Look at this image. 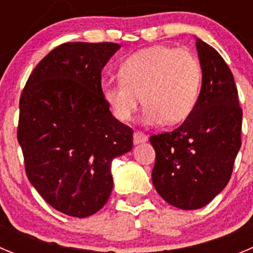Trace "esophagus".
Instances as JSON below:
<instances>
[{
    "mask_svg": "<svg viewBox=\"0 0 253 253\" xmlns=\"http://www.w3.org/2000/svg\"><path fill=\"white\" fill-rule=\"evenodd\" d=\"M148 140V137H147L146 134L142 133V131H134L133 135V142L134 144H139V143H144Z\"/></svg>",
    "mask_w": 253,
    "mask_h": 253,
    "instance_id": "1",
    "label": "esophagus"
}]
</instances>
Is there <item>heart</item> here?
Instances as JSON below:
<instances>
[{"mask_svg": "<svg viewBox=\"0 0 253 253\" xmlns=\"http://www.w3.org/2000/svg\"><path fill=\"white\" fill-rule=\"evenodd\" d=\"M202 80V66L191 51L156 45L126 58L119 81L104 84L102 93L120 122L133 119L143 99L146 124L175 125L193 114Z\"/></svg>", "mask_w": 253, "mask_h": 253, "instance_id": "b5f03b06", "label": "heart"}]
</instances>
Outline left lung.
<instances>
[{
	"instance_id": "1",
	"label": "left lung",
	"mask_w": 253,
	"mask_h": 253,
	"mask_svg": "<svg viewBox=\"0 0 253 253\" xmlns=\"http://www.w3.org/2000/svg\"><path fill=\"white\" fill-rule=\"evenodd\" d=\"M203 71L193 114L171 133L152 135V182L169 204L200 209L227 186L241 148L242 109L233 75L213 46L196 38Z\"/></svg>"
}]
</instances>
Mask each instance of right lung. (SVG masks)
Wrapping results in <instances>:
<instances>
[{"label": "right lung", "instance_id": "obj_1", "mask_svg": "<svg viewBox=\"0 0 253 253\" xmlns=\"http://www.w3.org/2000/svg\"><path fill=\"white\" fill-rule=\"evenodd\" d=\"M115 43H66L40 60L20 97L17 140L29 181L60 213L86 218L113 190L111 162L133 148V130L115 119L101 71Z\"/></svg>", "mask_w": 253, "mask_h": 253}]
</instances>
